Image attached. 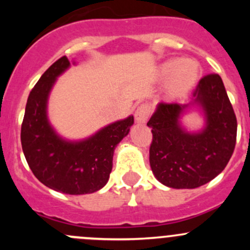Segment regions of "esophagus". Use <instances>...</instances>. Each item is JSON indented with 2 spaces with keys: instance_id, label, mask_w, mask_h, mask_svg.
Segmentation results:
<instances>
[{
  "instance_id": "1",
  "label": "esophagus",
  "mask_w": 250,
  "mask_h": 250,
  "mask_svg": "<svg viewBox=\"0 0 250 250\" xmlns=\"http://www.w3.org/2000/svg\"><path fill=\"white\" fill-rule=\"evenodd\" d=\"M151 109L147 104H141L138 106V109L135 110V121L138 123H145L147 121L148 116H150Z\"/></svg>"
}]
</instances>
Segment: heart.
Returning <instances> with one entry per match:
<instances>
[{
  "mask_svg": "<svg viewBox=\"0 0 250 250\" xmlns=\"http://www.w3.org/2000/svg\"><path fill=\"white\" fill-rule=\"evenodd\" d=\"M158 74L162 80L168 78V97L178 99L192 89L198 78V69L197 65L191 60L173 59L163 62Z\"/></svg>",
  "mask_w": 250,
  "mask_h": 250,
  "instance_id": "obj_1",
  "label": "heart"
}]
</instances>
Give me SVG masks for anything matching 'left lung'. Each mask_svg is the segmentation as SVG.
Returning <instances> with one entry per match:
<instances>
[{
	"label": "left lung",
	"instance_id": "left-lung-1",
	"mask_svg": "<svg viewBox=\"0 0 250 250\" xmlns=\"http://www.w3.org/2000/svg\"><path fill=\"white\" fill-rule=\"evenodd\" d=\"M207 125L186 133L179 125L186 105L160 103L147 122L152 133L150 166L158 181L173 188H195L213 180L228 166L237 137V120L221 77L203 76L192 92Z\"/></svg>",
	"mask_w": 250,
	"mask_h": 250
}]
</instances>
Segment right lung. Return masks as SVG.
Instances as JSON below:
<instances>
[{
    "label": "right lung",
    "instance_id": "right-lung-1",
    "mask_svg": "<svg viewBox=\"0 0 250 250\" xmlns=\"http://www.w3.org/2000/svg\"><path fill=\"white\" fill-rule=\"evenodd\" d=\"M70 66L62 57L42 75L27 98L21 123L22 152L34 175L47 188L67 195L100 190L109 180L113 151L129 133L133 116L112 123L80 143L60 139L47 120V99L55 78Z\"/></svg>",
    "mask_w": 250,
    "mask_h": 250
}]
</instances>
